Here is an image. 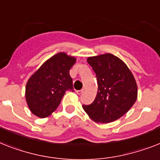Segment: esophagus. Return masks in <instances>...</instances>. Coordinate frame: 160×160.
Segmentation results:
<instances>
[{"label":"esophagus","mask_w":160,"mask_h":160,"mask_svg":"<svg viewBox=\"0 0 160 160\" xmlns=\"http://www.w3.org/2000/svg\"><path fill=\"white\" fill-rule=\"evenodd\" d=\"M84 89H80V90H77V91H76V93L79 94V95H80V94H82V93H84Z\"/></svg>","instance_id":"1"}]
</instances>
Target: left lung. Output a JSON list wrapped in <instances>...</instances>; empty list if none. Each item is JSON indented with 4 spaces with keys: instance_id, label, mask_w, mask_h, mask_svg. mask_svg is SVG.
Wrapping results in <instances>:
<instances>
[{
    "instance_id": "1",
    "label": "left lung",
    "mask_w": 160,
    "mask_h": 160,
    "mask_svg": "<svg viewBox=\"0 0 160 160\" xmlns=\"http://www.w3.org/2000/svg\"><path fill=\"white\" fill-rule=\"evenodd\" d=\"M87 62L95 72L98 93L95 99L83 108L96 122L108 123L122 117L137 98V84L124 62L106 53L90 57Z\"/></svg>"
}]
</instances>
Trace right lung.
<instances>
[{
    "label": "right lung",
    "mask_w": 160,
    "mask_h": 160,
    "mask_svg": "<svg viewBox=\"0 0 160 160\" xmlns=\"http://www.w3.org/2000/svg\"><path fill=\"white\" fill-rule=\"evenodd\" d=\"M76 62L74 57L59 52L44 62L28 79L26 102L35 116L48 117L58 108L66 91H74L70 69Z\"/></svg>",
    "instance_id": "obj_1"
}]
</instances>
